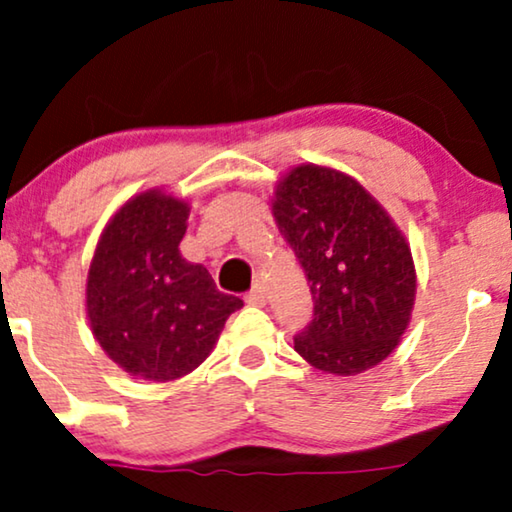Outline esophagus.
Here are the masks:
<instances>
[{
  "label": "esophagus",
  "mask_w": 512,
  "mask_h": 512,
  "mask_svg": "<svg viewBox=\"0 0 512 512\" xmlns=\"http://www.w3.org/2000/svg\"><path fill=\"white\" fill-rule=\"evenodd\" d=\"M264 302H267V297H264V288L260 283H255L248 295H245V304H248V306H264Z\"/></svg>",
  "instance_id": "esophagus-1"
}]
</instances>
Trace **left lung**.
I'll return each mask as SVG.
<instances>
[{"mask_svg":"<svg viewBox=\"0 0 512 512\" xmlns=\"http://www.w3.org/2000/svg\"><path fill=\"white\" fill-rule=\"evenodd\" d=\"M271 213L313 297L299 356L339 377L391 356L410 325L417 271L386 210L351 175L304 163L278 182Z\"/></svg>","mask_w":512,"mask_h":512,"instance_id":"8db88e82","label":"left lung"}]
</instances>
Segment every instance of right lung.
Masks as SVG:
<instances>
[{
	"instance_id": "add662e5",
	"label": "right lung",
	"mask_w": 512,
	"mask_h": 512,
	"mask_svg": "<svg viewBox=\"0 0 512 512\" xmlns=\"http://www.w3.org/2000/svg\"><path fill=\"white\" fill-rule=\"evenodd\" d=\"M189 203L161 189L128 199L102 231L86 281L93 337L135 379L173 381L210 356L243 302L180 255Z\"/></svg>"
}]
</instances>
